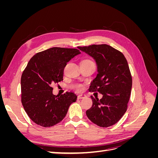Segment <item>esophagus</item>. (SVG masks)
Here are the masks:
<instances>
[{"instance_id":"esophagus-1","label":"esophagus","mask_w":158,"mask_h":158,"mask_svg":"<svg viewBox=\"0 0 158 158\" xmlns=\"http://www.w3.org/2000/svg\"><path fill=\"white\" fill-rule=\"evenodd\" d=\"M86 96H85V95L84 94H79L78 95V99H82V98H84Z\"/></svg>"}]
</instances>
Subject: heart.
Segmentation results:
<instances>
[{"instance_id": "b5f03b06", "label": "heart", "mask_w": 158, "mask_h": 158, "mask_svg": "<svg viewBox=\"0 0 158 158\" xmlns=\"http://www.w3.org/2000/svg\"><path fill=\"white\" fill-rule=\"evenodd\" d=\"M82 61H92V60H90L89 59H85ZM73 88L74 89H76V90L81 91V90H82V89H83V85L82 84H76V85H73Z\"/></svg>"}]
</instances>
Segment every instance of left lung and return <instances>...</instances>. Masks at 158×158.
<instances>
[{"instance_id":"left-lung-1","label":"left lung","mask_w":158,"mask_h":158,"mask_svg":"<svg viewBox=\"0 0 158 158\" xmlns=\"http://www.w3.org/2000/svg\"><path fill=\"white\" fill-rule=\"evenodd\" d=\"M78 48L92 56L98 64V73L89 91L103 95L101 99L91 96L93 105L86 115L99 127L112 126L127 111L131 96L132 79L128 62L121 51L107 44Z\"/></svg>"}]
</instances>
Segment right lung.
I'll return each mask as SVG.
<instances>
[{
    "label": "right lung",
    "mask_w": 158,
    "mask_h": 158,
    "mask_svg": "<svg viewBox=\"0 0 158 158\" xmlns=\"http://www.w3.org/2000/svg\"><path fill=\"white\" fill-rule=\"evenodd\" d=\"M80 53L77 49L52 47L33 55L21 77V102L32 121L43 127L60 123L77 96L73 92L52 94V85L63 80L66 63Z\"/></svg>",
    "instance_id": "1"
}]
</instances>
